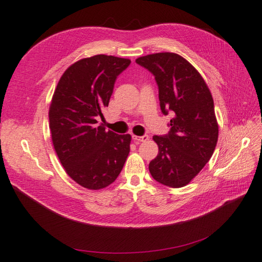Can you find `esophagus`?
<instances>
[{"label": "esophagus", "mask_w": 262, "mask_h": 262, "mask_svg": "<svg viewBox=\"0 0 262 262\" xmlns=\"http://www.w3.org/2000/svg\"><path fill=\"white\" fill-rule=\"evenodd\" d=\"M133 140H134L136 143H141V142H146L148 140L147 135H143V136H137V135H133Z\"/></svg>", "instance_id": "1"}]
</instances>
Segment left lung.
<instances>
[{
	"label": "left lung",
	"mask_w": 262,
	"mask_h": 262,
	"mask_svg": "<svg viewBox=\"0 0 262 262\" xmlns=\"http://www.w3.org/2000/svg\"><path fill=\"white\" fill-rule=\"evenodd\" d=\"M136 63L155 76L162 114L173 112L168 134L153 136L159 152L148 170L163 185L183 187L202 170L217 145L212 95L199 71L179 54H148Z\"/></svg>",
	"instance_id": "8db88e82"
}]
</instances>
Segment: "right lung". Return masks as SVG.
Instances as JSON below:
<instances>
[{
	"label": "right lung",
	"mask_w": 262,
	"mask_h": 262,
	"mask_svg": "<svg viewBox=\"0 0 262 262\" xmlns=\"http://www.w3.org/2000/svg\"><path fill=\"white\" fill-rule=\"evenodd\" d=\"M129 59L99 54L71 64L61 76L49 110L52 143L71 179L89 189L114 183L129 155L132 136L105 130L104 119L117 77Z\"/></svg>",
	"instance_id": "obj_1"
}]
</instances>
